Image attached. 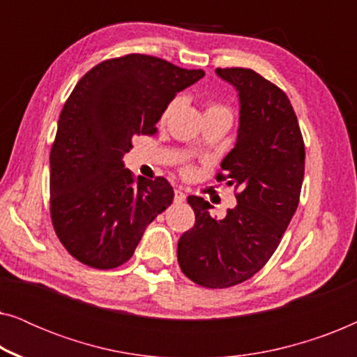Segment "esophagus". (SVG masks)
Segmentation results:
<instances>
[{
	"label": "esophagus",
	"instance_id": "obj_1",
	"mask_svg": "<svg viewBox=\"0 0 357 357\" xmlns=\"http://www.w3.org/2000/svg\"><path fill=\"white\" fill-rule=\"evenodd\" d=\"M185 198H187V195H185L182 190H175V197H174L175 203H182L185 202Z\"/></svg>",
	"mask_w": 357,
	"mask_h": 357
}]
</instances>
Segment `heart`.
I'll list each match as a JSON object with an SVG mask.
<instances>
[{
	"mask_svg": "<svg viewBox=\"0 0 357 357\" xmlns=\"http://www.w3.org/2000/svg\"><path fill=\"white\" fill-rule=\"evenodd\" d=\"M172 107H174V104H170V105L167 107V109H165V112H164V119L169 115V112L172 110ZM204 114H229V115H231V110H229L227 107H224V105L209 104V105L206 107V110H204Z\"/></svg>",
	"mask_w": 357,
	"mask_h": 357,
	"instance_id": "heart-1",
	"label": "heart"
}]
</instances>
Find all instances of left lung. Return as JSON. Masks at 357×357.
<instances>
[{"mask_svg": "<svg viewBox=\"0 0 357 357\" xmlns=\"http://www.w3.org/2000/svg\"><path fill=\"white\" fill-rule=\"evenodd\" d=\"M216 75L236 87L241 104L236 146L216 175L237 190V206L216 219L211 204L188 197L195 226L177 248L183 275L209 289L241 284L270 260L299 204L305 165L304 139L284 92L247 68H218Z\"/></svg>", "mask_w": 357, "mask_h": 357, "instance_id": "obj_1", "label": "left lung"}]
</instances>
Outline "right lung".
Masks as SVG:
<instances>
[{"label":"right lung","instance_id":"obj_1","mask_svg":"<svg viewBox=\"0 0 357 357\" xmlns=\"http://www.w3.org/2000/svg\"><path fill=\"white\" fill-rule=\"evenodd\" d=\"M203 76L133 53L99 63L73 89L50 151V214L77 261L97 270L123 265L144 229L170 206L167 180H135L121 159L135 136L155 133L177 92Z\"/></svg>","mask_w":357,"mask_h":357}]
</instances>
